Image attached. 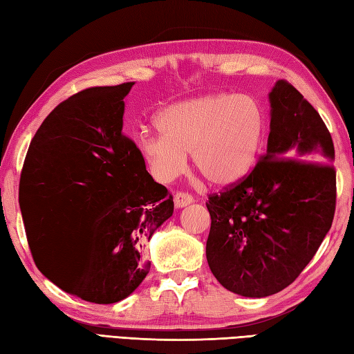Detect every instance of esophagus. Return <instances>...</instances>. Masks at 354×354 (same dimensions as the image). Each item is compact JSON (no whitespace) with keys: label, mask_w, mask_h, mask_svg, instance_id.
<instances>
[{"label":"esophagus","mask_w":354,"mask_h":354,"mask_svg":"<svg viewBox=\"0 0 354 354\" xmlns=\"http://www.w3.org/2000/svg\"><path fill=\"white\" fill-rule=\"evenodd\" d=\"M173 201H175V207H176V208H183V207L190 205L192 202H193V198H192V194H189V193L176 192V193H175V198H173Z\"/></svg>","instance_id":"34e87169"}]
</instances>
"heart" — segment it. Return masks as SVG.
Returning <instances> with one entry per match:
<instances>
[{"label":"heart","instance_id":"heart-1","mask_svg":"<svg viewBox=\"0 0 354 354\" xmlns=\"http://www.w3.org/2000/svg\"><path fill=\"white\" fill-rule=\"evenodd\" d=\"M161 133L142 135L138 153L156 181L169 183L193 167L217 189L231 187L250 173L266 129L261 103L250 94H213L171 104L156 118Z\"/></svg>","mask_w":354,"mask_h":354}]
</instances>
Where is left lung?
<instances>
[{"label":"left lung","instance_id":"8db88e82","mask_svg":"<svg viewBox=\"0 0 354 354\" xmlns=\"http://www.w3.org/2000/svg\"><path fill=\"white\" fill-rule=\"evenodd\" d=\"M268 149L252 171L209 194L207 260L225 289L263 298L288 288L317 254L336 207L327 126L289 82L269 93ZM313 159L320 161L313 162Z\"/></svg>","mask_w":354,"mask_h":354}]
</instances>
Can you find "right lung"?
<instances>
[{"label": "right lung", "instance_id": "1", "mask_svg": "<svg viewBox=\"0 0 354 354\" xmlns=\"http://www.w3.org/2000/svg\"><path fill=\"white\" fill-rule=\"evenodd\" d=\"M132 85L88 88L57 104L21 173L19 207L37 269L95 304L138 288L150 268L146 243L173 214V196L123 133Z\"/></svg>", "mask_w": 354, "mask_h": 354}]
</instances>
